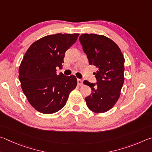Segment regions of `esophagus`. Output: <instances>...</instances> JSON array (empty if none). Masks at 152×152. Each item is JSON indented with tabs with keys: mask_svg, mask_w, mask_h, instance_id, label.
<instances>
[{
	"mask_svg": "<svg viewBox=\"0 0 152 152\" xmlns=\"http://www.w3.org/2000/svg\"><path fill=\"white\" fill-rule=\"evenodd\" d=\"M77 84H78V86H82V85H83V81L81 80V79H77Z\"/></svg>",
	"mask_w": 152,
	"mask_h": 152,
	"instance_id": "34e87169",
	"label": "esophagus"
}]
</instances>
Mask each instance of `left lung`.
<instances>
[{
    "label": "left lung",
    "mask_w": 152,
    "mask_h": 152,
    "mask_svg": "<svg viewBox=\"0 0 152 152\" xmlns=\"http://www.w3.org/2000/svg\"><path fill=\"white\" fill-rule=\"evenodd\" d=\"M79 41L89 65L97 69L94 73L97 84L83 81L92 91L85 100L93 112L105 113L115 105L120 97L124 82L125 58L118 45L104 35L83 34Z\"/></svg>",
    "instance_id": "obj_1"
}]
</instances>
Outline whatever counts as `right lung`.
Masks as SVG:
<instances>
[{"label": "right lung", "instance_id": "obj_1", "mask_svg": "<svg viewBox=\"0 0 152 152\" xmlns=\"http://www.w3.org/2000/svg\"><path fill=\"white\" fill-rule=\"evenodd\" d=\"M79 34H50L34 42L26 50L18 68L20 86L29 103L39 112L54 113L65 105L75 89V76L58 74L65 53Z\"/></svg>", "mask_w": 152, "mask_h": 152}]
</instances>
